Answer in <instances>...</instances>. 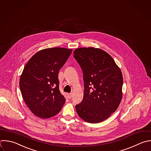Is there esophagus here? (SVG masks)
I'll use <instances>...</instances> for the list:
<instances>
[{
    "instance_id": "esophagus-1",
    "label": "esophagus",
    "mask_w": 151,
    "mask_h": 151,
    "mask_svg": "<svg viewBox=\"0 0 151 151\" xmlns=\"http://www.w3.org/2000/svg\"><path fill=\"white\" fill-rule=\"evenodd\" d=\"M72 96H73L72 93H68V94H67V97H68V98L70 99L72 98Z\"/></svg>"
}]
</instances>
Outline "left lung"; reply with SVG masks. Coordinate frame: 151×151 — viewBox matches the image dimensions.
<instances>
[{"label": "left lung", "mask_w": 151, "mask_h": 151, "mask_svg": "<svg viewBox=\"0 0 151 151\" xmlns=\"http://www.w3.org/2000/svg\"><path fill=\"white\" fill-rule=\"evenodd\" d=\"M74 57L83 71L84 92L76 106L78 115L91 123L107 119L119 107L122 97L123 76L112 57L93 47L80 48Z\"/></svg>", "instance_id": "1"}]
</instances>
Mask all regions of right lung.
Instances as JSON below:
<instances>
[{"mask_svg": "<svg viewBox=\"0 0 151 151\" xmlns=\"http://www.w3.org/2000/svg\"><path fill=\"white\" fill-rule=\"evenodd\" d=\"M72 50L55 47L41 50L28 61L20 77L22 97L37 116L47 119L58 114L65 102L59 89L58 73Z\"/></svg>", "mask_w": 151, "mask_h": 151, "instance_id": "obj_1", "label": "right lung"}]
</instances>
